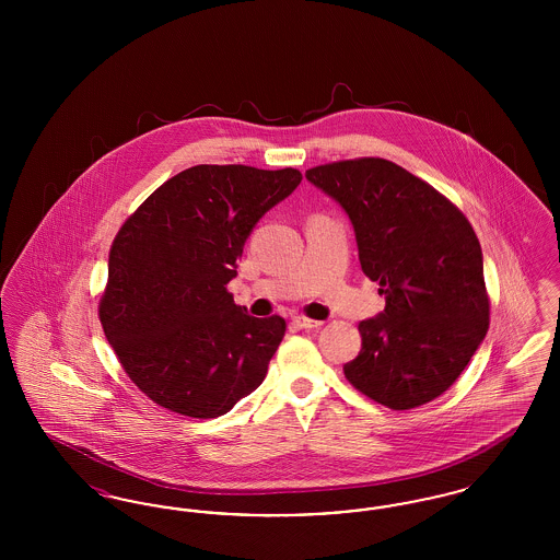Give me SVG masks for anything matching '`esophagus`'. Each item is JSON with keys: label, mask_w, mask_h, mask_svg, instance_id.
<instances>
[{"label": "esophagus", "mask_w": 560, "mask_h": 560, "mask_svg": "<svg viewBox=\"0 0 560 560\" xmlns=\"http://www.w3.org/2000/svg\"><path fill=\"white\" fill-rule=\"evenodd\" d=\"M293 325L300 329H317L323 325V320L308 319V317H293Z\"/></svg>", "instance_id": "34e87169"}]
</instances>
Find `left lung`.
<instances>
[{
    "mask_svg": "<svg viewBox=\"0 0 560 560\" xmlns=\"http://www.w3.org/2000/svg\"><path fill=\"white\" fill-rule=\"evenodd\" d=\"M308 183L348 213L363 272L380 283L384 311L361 320L348 382L390 409L441 397L489 329L480 243L447 197L380 158L306 170Z\"/></svg>",
    "mask_w": 560,
    "mask_h": 560,
    "instance_id": "left-lung-1",
    "label": "left lung"
}]
</instances>
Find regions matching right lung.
<instances>
[{
	"label": "right lung",
	"mask_w": 560,
	"mask_h": 560,
	"mask_svg": "<svg viewBox=\"0 0 560 560\" xmlns=\"http://www.w3.org/2000/svg\"><path fill=\"white\" fill-rule=\"evenodd\" d=\"M300 180L293 167L195 165L119 229L98 317L119 363L153 402L208 420L267 377L285 320L247 315L226 283L258 220Z\"/></svg>",
	"instance_id": "1"
}]
</instances>
